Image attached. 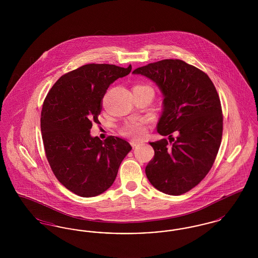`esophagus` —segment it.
<instances>
[{
	"label": "esophagus",
	"instance_id": "esophagus-1",
	"mask_svg": "<svg viewBox=\"0 0 258 258\" xmlns=\"http://www.w3.org/2000/svg\"><path fill=\"white\" fill-rule=\"evenodd\" d=\"M131 145H132L134 148L136 147L137 145H139V142L135 141V140H132V141H131Z\"/></svg>",
	"mask_w": 258,
	"mask_h": 258
}]
</instances>
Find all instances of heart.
<instances>
[{"label":"heart","mask_w":258,"mask_h":258,"mask_svg":"<svg viewBox=\"0 0 258 258\" xmlns=\"http://www.w3.org/2000/svg\"><path fill=\"white\" fill-rule=\"evenodd\" d=\"M121 134L133 139H140L146 134V122L142 119L127 122L123 124Z\"/></svg>","instance_id":"heart-1"}]
</instances>
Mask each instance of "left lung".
<instances>
[{"label":"left lung","mask_w":258,"mask_h":258,"mask_svg":"<svg viewBox=\"0 0 258 258\" xmlns=\"http://www.w3.org/2000/svg\"><path fill=\"white\" fill-rule=\"evenodd\" d=\"M134 74L146 76L162 92L158 133L178 134L169 142H150L155 156L145 169L148 180L163 194H185L206 177L221 146L223 117L216 87L204 72L178 59L151 62Z\"/></svg>","instance_id":"8db88e82"}]
</instances>
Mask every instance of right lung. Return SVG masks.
Returning <instances> with one entry per match:
<instances>
[{"label":"right lung","mask_w":258,"mask_h":258,"mask_svg":"<svg viewBox=\"0 0 258 258\" xmlns=\"http://www.w3.org/2000/svg\"><path fill=\"white\" fill-rule=\"evenodd\" d=\"M132 72L108 63H88L63 74L43 101L40 128L45 156L58 181L82 197H97L114 183L132 146L116 136L92 137L101 101L111 83Z\"/></svg>","instance_id":"obj_1"}]
</instances>
